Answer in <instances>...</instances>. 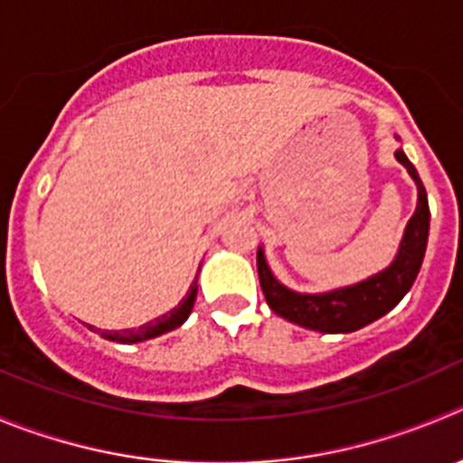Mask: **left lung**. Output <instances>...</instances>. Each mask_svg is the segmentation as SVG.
<instances>
[{
	"label": "left lung",
	"instance_id": "obj_1",
	"mask_svg": "<svg viewBox=\"0 0 463 463\" xmlns=\"http://www.w3.org/2000/svg\"><path fill=\"white\" fill-rule=\"evenodd\" d=\"M395 140H400L398 136ZM395 158L407 168L409 177L416 184L418 202L416 211L404 227L393 261L384 270L356 281V284L325 290V293H300V290L284 286L272 275L266 261V252L263 248H259V281H261L268 307L277 316L286 318L288 323L300 325V327L314 329V332L347 334L375 323L409 293L422 266V257H425L427 236H430V206H427L425 186L402 147L395 149Z\"/></svg>",
	"mask_w": 463,
	"mask_h": 463
}]
</instances>
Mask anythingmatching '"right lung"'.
Here are the masks:
<instances>
[{"mask_svg": "<svg viewBox=\"0 0 463 463\" xmlns=\"http://www.w3.org/2000/svg\"><path fill=\"white\" fill-rule=\"evenodd\" d=\"M195 298H197V277H195V281L191 284V288H188L186 298H184V300L179 302L175 309H170L168 314L158 316V318L149 320V323L140 325L138 329H122V332H99V329L92 327V325H88V327L97 329V332L102 334L104 338H109V341H116V343L147 341V338H156V336H161V334L173 332V329L182 327V325L186 323L188 316H191L193 305H195Z\"/></svg>", "mask_w": 463, "mask_h": 463, "instance_id": "1", "label": "right lung"}]
</instances>
